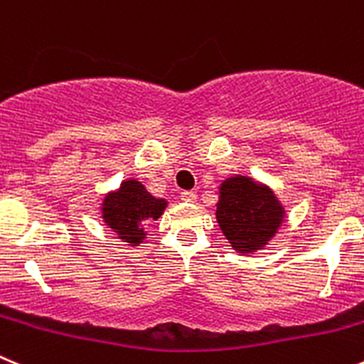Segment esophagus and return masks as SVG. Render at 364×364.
<instances>
[{
	"label": "esophagus",
	"mask_w": 364,
	"mask_h": 364,
	"mask_svg": "<svg viewBox=\"0 0 364 364\" xmlns=\"http://www.w3.org/2000/svg\"><path fill=\"white\" fill-rule=\"evenodd\" d=\"M180 198L184 200V202H195L196 200V193L195 191H182V195H180Z\"/></svg>",
	"instance_id": "obj_1"
}]
</instances>
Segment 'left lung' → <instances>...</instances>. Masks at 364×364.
<instances>
[{
	"label": "left lung",
	"mask_w": 364,
	"mask_h": 364,
	"mask_svg": "<svg viewBox=\"0 0 364 364\" xmlns=\"http://www.w3.org/2000/svg\"><path fill=\"white\" fill-rule=\"evenodd\" d=\"M282 214L273 193L247 176H234L221 184L216 220L232 247L241 254L266 245L282 223Z\"/></svg>",
	"instance_id": "left-lung-1"
}]
</instances>
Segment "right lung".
<instances>
[{
  "mask_svg": "<svg viewBox=\"0 0 364 364\" xmlns=\"http://www.w3.org/2000/svg\"><path fill=\"white\" fill-rule=\"evenodd\" d=\"M164 200L154 198L137 180H127L119 191L103 200V220L127 243L139 245L148 220H157L164 210Z\"/></svg>",
  "mask_w": 364,
  "mask_h": 364,
  "instance_id": "1",
  "label": "right lung"
}]
</instances>
